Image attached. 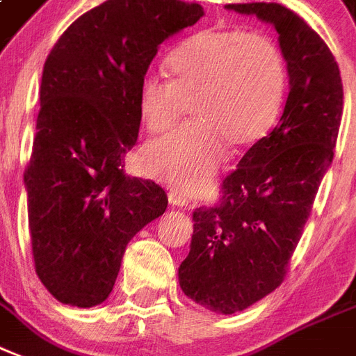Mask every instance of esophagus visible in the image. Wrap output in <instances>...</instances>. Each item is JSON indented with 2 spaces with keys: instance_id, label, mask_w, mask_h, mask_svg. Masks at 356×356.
Masks as SVG:
<instances>
[{
  "instance_id": "esophagus-1",
  "label": "esophagus",
  "mask_w": 356,
  "mask_h": 356,
  "mask_svg": "<svg viewBox=\"0 0 356 356\" xmlns=\"http://www.w3.org/2000/svg\"><path fill=\"white\" fill-rule=\"evenodd\" d=\"M168 202H170L172 207H180V208L188 207V204H189L188 197H184V195L176 193V191H170V193H168Z\"/></svg>"
}]
</instances>
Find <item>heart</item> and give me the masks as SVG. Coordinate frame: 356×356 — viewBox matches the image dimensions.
<instances>
[{
    "label": "heart",
    "instance_id": "heart-1",
    "mask_svg": "<svg viewBox=\"0 0 356 356\" xmlns=\"http://www.w3.org/2000/svg\"><path fill=\"white\" fill-rule=\"evenodd\" d=\"M172 79L149 71L140 79L138 111L146 129L168 131L191 103L193 124L144 148V170L181 193H199L234 146L255 143L282 106L287 69L268 35L204 29L168 58Z\"/></svg>",
    "mask_w": 356,
    "mask_h": 356
}]
</instances>
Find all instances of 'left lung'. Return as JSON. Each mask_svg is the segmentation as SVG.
Returning a JSON list of instances; mask_svg holds the SVG:
<instances>
[{
	"instance_id": "left-lung-1",
	"label": "left lung",
	"mask_w": 356,
	"mask_h": 356,
	"mask_svg": "<svg viewBox=\"0 0 356 356\" xmlns=\"http://www.w3.org/2000/svg\"><path fill=\"white\" fill-rule=\"evenodd\" d=\"M225 9L272 24L287 61L289 95L280 122L223 180L221 204L197 208L189 255L178 268L181 291L216 314L250 308L283 282L332 163L343 86L330 48L280 3Z\"/></svg>"
}]
</instances>
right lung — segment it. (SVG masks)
<instances>
[{
	"label": "right lung",
	"mask_w": 356,
	"mask_h": 356,
	"mask_svg": "<svg viewBox=\"0 0 356 356\" xmlns=\"http://www.w3.org/2000/svg\"><path fill=\"white\" fill-rule=\"evenodd\" d=\"M202 15L180 0H108L76 18L44 61L24 186L35 272L61 304L105 302L129 240L167 210L156 181L125 176L124 157L157 48Z\"/></svg>",
	"instance_id": "right-lung-1"
}]
</instances>
